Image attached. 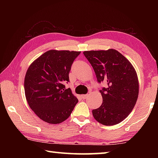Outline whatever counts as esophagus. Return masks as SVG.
<instances>
[{"label":"esophagus","mask_w":158,"mask_h":158,"mask_svg":"<svg viewBox=\"0 0 158 158\" xmlns=\"http://www.w3.org/2000/svg\"><path fill=\"white\" fill-rule=\"evenodd\" d=\"M81 97L83 99H86L89 98V94H86V95H82Z\"/></svg>","instance_id":"obj_1"}]
</instances>
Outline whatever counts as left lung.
Instances as JSON below:
<instances>
[{
  "instance_id": "left-lung-1",
  "label": "left lung",
  "mask_w": 158,
  "mask_h": 158,
  "mask_svg": "<svg viewBox=\"0 0 158 158\" xmlns=\"http://www.w3.org/2000/svg\"><path fill=\"white\" fill-rule=\"evenodd\" d=\"M98 82L106 81L100 90L102 103L92 111L94 118L105 125H114L126 118L139 95L138 77L129 60L116 49L85 51Z\"/></svg>"
}]
</instances>
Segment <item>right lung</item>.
I'll use <instances>...</instances> for the list:
<instances>
[{
  "mask_svg": "<svg viewBox=\"0 0 158 158\" xmlns=\"http://www.w3.org/2000/svg\"><path fill=\"white\" fill-rule=\"evenodd\" d=\"M81 52L47 51L32 63L24 79L26 100L42 121L58 124L70 116L78 99L65 89L72 64Z\"/></svg>",
  "mask_w": 158,
  "mask_h": 158,
  "instance_id": "obj_1",
  "label": "right lung"
}]
</instances>
